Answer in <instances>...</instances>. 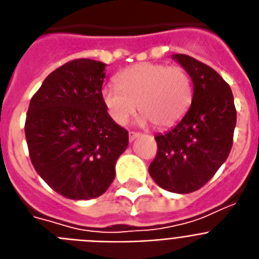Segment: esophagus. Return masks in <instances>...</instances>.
I'll use <instances>...</instances> for the list:
<instances>
[{"instance_id":"34e87169","label":"esophagus","mask_w":259,"mask_h":259,"mask_svg":"<svg viewBox=\"0 0 259 259\" xmlns=\"http://www.w3.org/2000/svg\"><path fill=\"white\" fill-rule=\"evenodd\" d=\"M140 136H141L140 133H136V132H130V134H129L130 142H133V141L136 140V138H138V137H140Z\"/></svg>"}]
</instances>
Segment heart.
Listing matches in <instances>:
<instances>
[{"mask_svg": "<svg viewBox=\"0 0 259 259\" xmlns=\"http://www.w3.org/2000/svg\"><path fill=\"white\" fill-rule=\"evenodd\" d=\"M116 82L103 88L101 99L118 125L129 122L138 108L143 113L141 123L167 129L183 119L192 103V79L182 67L140 63L121 71Z\"/></svg>", "mask_w": 259, "mask_h": 259, "instance_id": "obj_1", "label": "heart"}]
</instances>
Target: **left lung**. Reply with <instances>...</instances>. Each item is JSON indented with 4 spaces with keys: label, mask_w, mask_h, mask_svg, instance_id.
<instances>
[{
    "label": "left lung",
    "mask_w": 259,
    "mask_h": 259,
    "mask_svg": "<svg viewBox=\"0 0 259 259\" xmlns=\"http://www.w3.org/2000/svg\"><path fill=\"white\" fill-rule=\"evenodd\" d=\"M171 58L190 73L192 103L175 127L155 137L158 153L149 172L163 190L190 193L201 188L227 160L237 113L232 89L213 68L183 54Z\"/></svg>",
    "instance_id": "obj_1"
}]
</instances>
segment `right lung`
Listing matches in <instances>:
<instances>
[{"mask_svg":"<svg viewBox=\"0 0 259 259\" xmlns=\"http://www.w3.org/2000/svg\"><path fill=\"white\" fill-rule=\"evenodd\" d=\"M103 62L76 59L50 73L30 101L25 134L39 177L62 196H101L116 177L129 134L101 99Z\"/></svg>","mask_w":259,"mask_h":259,"instance_id":"obj_1","label":"right lung"}]
</instances>
